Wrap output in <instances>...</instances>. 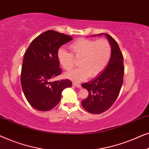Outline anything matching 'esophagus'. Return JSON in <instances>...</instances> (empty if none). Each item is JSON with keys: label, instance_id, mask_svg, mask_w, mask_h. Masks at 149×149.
I'll return each mask as SVG.
<instances>
[{"label": "esophagus", "instance_id": "obj_1", "mask_svg": "<svg viewBox=\"0 0 149 149\" xmlns=\"http://www.w3.org/2000/svg\"><path fill=\"white\" fill-rule=\"evenodd\" d=\"M72 85L75 86L76 87H78V88H81V85L80 84H78V83H73Z\"/></svg>", "mask_w": 149, "mask_h": 149}]
</instances>
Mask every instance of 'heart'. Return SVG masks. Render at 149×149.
<instances>
[{
    "mask_svg": "<svg viewBox=\"0 0 149 149\" xmlns=\"http://www.w3.org/2000/svg\"><path fill=\"white\" fill-rule=\"evenodd\" d=\"M69 48L72 54L60 49L57 56L60 65L66 70H70L74 66V58L79 60L80 67L65 74L67 78L76 82L85 80L88 76L98 75L107 66L111 56V45L106 39L79 38L69 45Z\"/></svg>",
    "mask_w": 149,
    "mask_h": 149,
    "instance_id": "heart-1",
    "label": "heart"
}]
</instances>
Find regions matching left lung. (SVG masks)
I'll return each instance as SVG.
<instances>
[{"label":"left lung","instance_id":"1","mask_svg":"<svg viewBox=\"0 0 149 149\" xmlns=\"http://www.w3.org/2000/svg\"><path fill=\"white\" fill-rule=\"evenodd\" d=\"M102 34H104L111 45L112 52L109 64L96 78L81 85L89 92L88 97L82 100L81 104L87 112L92 114L104 113L113 104L123 81V56L119 47L109 34L102 33L97 35Z\"/></svg>","mask_w":149,"mask_h":149}]
</instances>
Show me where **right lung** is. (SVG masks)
<instances>
[{
  "instance_id": "1",
  "label": "right lung",
  "mask_w": 149,
  "mask_h": 149,
  "mask_svg": "<svg viewBox=\"0 0 149 149\" xmlns=\"http://www.w3.org/2000/svg\"><path fill=\"white\" fill-rule=\"evenodd\" d=\"M72 36L47 30L32 40L24 54L21 84L26 100L32 107L47 111L60 102L62 92L72 86L69 79L51 80L62 72L58 56L59 48Z\"/></svg>"
}]
</instances>
